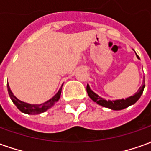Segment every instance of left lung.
<instances>
[{
    "mask_svg": "<svg viewBox=\"0 0 151 151\" xmlns=\"http://www.w3.org/2000/svg\"><path fill=\"white\" fill-rule=\"evenodd\" d=\"M137 57L138 59H140L139 56L137 55ZM144 88H145V80H143L142 86L140 87L138 91L137 92L135 95H133V96H130V97L125 99H118V100H113V101H111V100L107 101V100H105L101 97H99L98 95L95 94V92L92 91L89 85H87V86H86V91H87V94L90 96V98L94 102H96L98 104L101 105L104 108H111L112 110H121V109H124V108H128L130 105L134 104L141 97V95H142V94L143 93V91H144Z\"/></svg>",
    "mask_w": 151,
    "mask_h": 151,
    "instance_id": "1",
    "label": "left lung"
}]
</instances>
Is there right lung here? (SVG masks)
<instances>
[{
  "mask_svg": "<svg viewBox=\"0 0 151 151\" xmlns=\"http://www.w3.org/2000/svg\"><path fill=\"white\" fill-rule=\"evenodd\" d=\"M7 88H8L9 95V97L11 99L13 103L16 105V107L22 112L30 114V115H37V114H40L42 112L46 111L48 108L52 107L53 105L59 100L60 97V94H61V88H60L59 90V91L57 92L52 98L50 99L48 101L45 102L43 104H27V103H24V102L20 101L19 99H18L14 95H13L8 83H7Z\"/></svg>",
  "mask_w": 151,
  "mask_h": 151,
  "instance_id": "add662e5",
  "label": "right lung"
}]
</instances>
